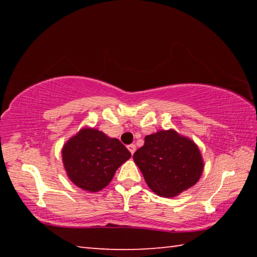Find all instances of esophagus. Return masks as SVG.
Masks as SVG:
<instances>
[{"instance_id":"1","label":"esophagus","mask_w":257,"mask_h":257,"mask_svg":"<svg viewBox=\"0 0 257 257\" xmlns=\"http://www.w3.org/2000/svg\"><path fill=\"white\" fill-rule=\"evenodd\" d=\"M128 150H129L130 153L134 154V153H135V151H136V145H134V144H130V145H128Z\"/></svg>"}]
</instances>
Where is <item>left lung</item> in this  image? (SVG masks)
Wrapping results in <instances>:
<instances>
[{
    "label": "left lung",
    "mask_w": 257,
    "mask_h": 257,
    "mask_svg": "<svg viewBox=\"0 0 257 257\" xmlns=\"http://www.w3.org/2000/svg\"><path fill=\"white\" fill-rule=\"evenodd\" d=\"M134 161L150 188L163 197H175L194 186L204 168L198 147L175 130L146 136Z\"/></svg>",
    "instance_id": "left-lung-1"
}]
</instances>
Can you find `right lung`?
I'll return each instance as SVG.
<instances>
[{"instance_id":"right-lung-1","label":"right lung","mask_w":257,"mask_h":257,"mask_svg":"<svg viewBox=\"0 0 257 257\" xmlns=\"http://www.w3.org/2000/svg\"><path fill=\"white\" fill-rule=\"evenodd\" d=\"M130 156L119 139L92 128L81 129L62 149L68 177L79 188L92 193L106 187L116 169Z\"/></svg>"}]
</instances>
